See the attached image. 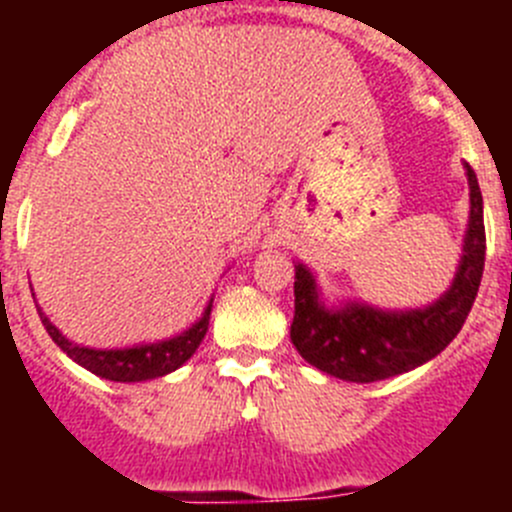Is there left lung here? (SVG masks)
<instances>
[{
  "mask_svg": "<svg viewBox=\"0 0 512 512\" xmlns=\"http://www.w3.org/2000/svg\"><path fill=\"white\" fill-rule=\"evenodd\" d=\"M469 228L451 287L423 310H377L348 302L328 310L310 269L295 264L292 343L302 359L346 382H379L431 361L467 320L485 271V217L477 174L469 164Z\"/></svg>",
  "mask_w": 512,
  "mask_h": 512,
  "instance_id": "obj_1",
  "label": "left lung"
}]
</instances>
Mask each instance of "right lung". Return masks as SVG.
<instances>
[{
  "instance_id": "add662e5",
  "label": "right lung",
  "mask_w": 512,
  "mask_h": 512,
  "mask_svg": "<svg viewBox=\"0 0 512 512\" xmlns=\"http://www.w3.org/2000/svg\"><path fill=\"white\" fill-rule=\"evenodd\" d=\"M210 312L212 300L192 328L169 338V341L143 343V346L130 348H87L71 343L38 307V315L43 320L45 330H48V336L53 338V343L61 348L63 354L74 359L79 366H84V369H89L92 374H97V377L110 379V382H146V379L164 377V374L179 369L200 348L207 325H210Z\"/></svg>"
}]
</instances>
